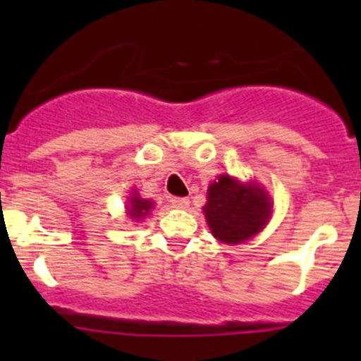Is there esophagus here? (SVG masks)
I'll return each mask as SVG.
<instances>
[{
	"label": "esophagus",
	"instance_id": "1",
	"mask_svg": "<svg viewBox=\"0 0 361 361\" xmlns=\"http://www.w3.org/2000/svg\"><path fill=\"white\" fill-rule=\"evenodd\" d=\"M171 202H173V206L180 207V209H185V207H188V204H190L187 197H173Z\"/></svg>",
	"mask_w": 361,
	"mask_h": 361
}]
</instances>
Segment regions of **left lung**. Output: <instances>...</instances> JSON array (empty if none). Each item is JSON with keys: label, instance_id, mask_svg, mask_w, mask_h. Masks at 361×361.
<instances>
[{"label": "left lung", "instance_id": "obj_1", "mask_svg": "<svg viewBox=\"0 0 361 361\" xmlns=\"http://www.w3.org/2000/svg\"><path fill=\"white\" fill-rule=\"evenodd\" d=\"M271 201L262 188L241 185L227 174H221L207 190V202L202 207L211 234L221 243H238L253 238L271 214Z\"/></svg>", "mask_w": 361, "mask_h": 361}]
</instances>
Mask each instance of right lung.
Here are the masks:
<instances>
[{"mask_svg": "<svg viewBox=\"0 0 361 361\" xmlns=\"http://www.w3.org/2000/svg\"><path fill=\"white\" fill-rule=\"evenodd\" d=\"M130 206H129V214L133 218H143L148 211L152 209L154 202L152 201H145V199H140L136 194H133V197L129 199Z\"/></svg>", "mask_w": 361, "mask_h": 361, "instance_id": "add662e5", "label": "right lung"}]
</instances>
